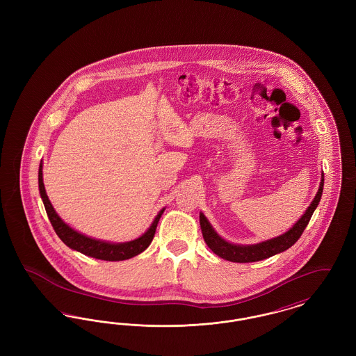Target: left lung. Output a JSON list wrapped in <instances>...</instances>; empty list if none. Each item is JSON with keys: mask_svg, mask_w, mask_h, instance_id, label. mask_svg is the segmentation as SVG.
<instances>
[{"mask_svg": "<svg viewBox=\"0 0 356 356\" xmlns=\"http://www.w3.org/2000/svg\"><path fill=\"white\" fill-rule=\"evenodd\" d=\"M323 186H324V175L322 173V180H321L318 193H316L315 199L312 200V203L309 204V207L305 209V215L296 221V224L291 229H288L286 234H283L280 236L261 241L259 244L236 245V244L228 243L224 238H221L215 232V229L212 228L209 221L207 220V218L200 212V227H202V232H203L204 241L212 250L213 254L220 256L225 260L234 261V263H252V261H259V260L271 257L273 254H280V252L288 250L289 247H292L305 232V227L308 225L314 211L316 209V207L321 202Z\"/></svg>", "mask_w": 356, "mask_h": 356, "instance_id": "obj_1", "label": "left lung"}]
</instances>
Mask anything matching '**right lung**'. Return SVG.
Segmentation results:
<instances>
[{
  "label": "right lung",
  "instance_id": "add662e5",
  "mask_svg": "<svg viewBox=\"0 0 356 356\" xmlns=\"http://www.w3.org/2000/svg\"><path fill=\"white\" fill-rule=\"evenodd\" d=\"M38 188H40V195L44 202L47 215L51 220V227H53L54 232L57 234V236L64 241V244L68 245L69 248L79 251L86 256L100 259V260H106V261L127 260V259H131L136 254L145 251L149 247V244L152 243L153 236H154V232L157 228V222L164 212V208H163L159 212V215L154 218L152 225L148 228V231L143 236L135 238L132 241H127V243H108V241H102V240L85 236L83 234L70 228L68 224H65L64 221L61 220V218L56 213L53 205L48 199V195L45 192V186L42 181V163H40V170H38Z\"/></svg>",
  "mask_w": 356,
  "mask_h": 356
}]
</instances>
